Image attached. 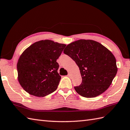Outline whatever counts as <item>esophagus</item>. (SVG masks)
I'll list each match as a JSON object with an SVG mask.
<instances>
[{
    "mask_svg": "<svg viewBox=\"0 0 130 130\" xmlns=\"http://www.w3.org/2000/svg\"><path fill=\"white\" fill-rule=\"evenodd\" d=\"M68 77H69V78H71V74H70V73H69V74H68Z\"/></svg>",
    "mask_w": 130,
    "mask_h": 130,
    "instance_id": "34e87169",
    "label": "esophagus"
}]
</instances>
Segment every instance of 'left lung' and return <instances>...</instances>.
I'll return each mask as SVG.
<instances>
[{
  "label": "left lung",
  "instance_id": "8db88e82",
  "mask_svg": "<svg viewBox=\"0 0 130 130\" xmlns=\"http://www.w3.org/2000/svg\"><path fill=\"white\" fill-rule=\"evenodd\" d=\"M63 53L78 66L82 84L75 87L79 94L94 98L104 92L112 84L118 68L112 52L101 43L91 40H79L69 44Z\"/></svg>",
  "mask_w": 130,
  "mask_h": 130
}]
</instances>
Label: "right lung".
<instances>
[{
	"mask_svg": "<svg viewBox=\"0 0 130 130\" xmlns=\"http://www.w3.org/2000/svg\"><path fill=\"white\" fill-rule=\"evenodd\" d=\"M65 46L52 40H41L22 52L17 68L18 80L26 92L43 97L57 89L61 76L56 60Z\"/></svg>",
	"mask_w": 130,
	"mask_h": 130,
	"instance_id": "add662e5",
	"label": "right lung"
}]
</instances>
